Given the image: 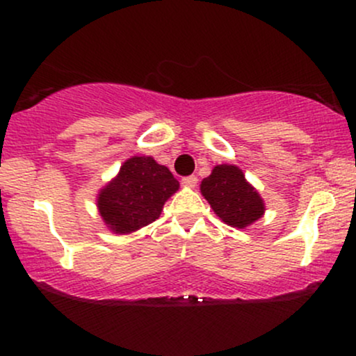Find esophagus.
I'll return each instance as SVG.
<instances>
[{"mask_svg": "<svg viewBox=\"0 0 356 356\" xmlns=\"http://www.w3.org/2000/svg\"><path fill=\"white\" fill-rule=\"evenodd\" d=\"M182 184L186 187H191V189H194V187L197 186V177H195V175H189V177H184L182 179Z\"/></svg>", "mask_w": 356, "mask_h": 356, "instance_id": "obj_1", "label": "esophagus"}]
</instances>
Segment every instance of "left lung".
I'll use <instances>...</instances> for the list:
<instances>
[{"instance_id": "8db88e82", "label": "left lung", "mask_w": 356, "mask_h": 356, "mask_svg": "<svg viewBox=\"0 0 356 356\" xmlns=\"http://www.w3.org/2000/svg\"><path fill=\"white\" fill-rule=\"evenodd\" d=\"M201 194L216 216L236 229H246L264 216L266 206L238 165L220 164L202 179Z\"/></svg>"}]
</instances>
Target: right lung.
<instances>
[{
    "mask_svg": "<svg viewBox=\"0 0 356 356\" xmlns=\"http://www.w3.org/2000/svg\"><path fill=\"white\" fill-rule=\"evenodd\" d=\"M179 181L150 155H134L97 194V209L113 234H132L159 219Z\"/></svg>",
    "mask_w": 356,
    "mask_h": 356,
    "instance_id": "add662e5",
    "label": "right lung"
}]
</instances>
